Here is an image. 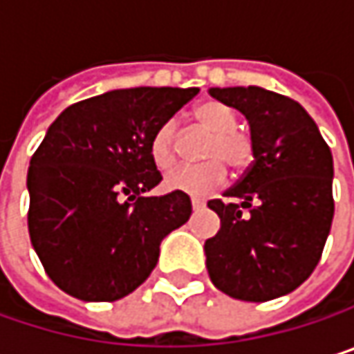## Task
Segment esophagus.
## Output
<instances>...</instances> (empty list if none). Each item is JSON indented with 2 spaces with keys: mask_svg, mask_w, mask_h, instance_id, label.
I'll use <instances>...</instances> for the list:
<instances>
[{
  "mask_svg": "<svg viewBox=\"0 0 354 354\" xmlns=\"http://www.w3.org/2000/svg\"><path fill=\"white\" fill-rule=\"evenodd\" d=\"M190 205H192V209H194V211H198V209H203V207H205V198H196V196H192V198H190Z\"/></svg>",
  "mask_w": 354,
  "mask_h": 354,
  "instance_id": "34e87169",
  "label": "esophagus"
}]
</instances>
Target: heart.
I'll return each mask as SVG.
<instances>
[{"instance_id":"1","label":"heart","mask_w":354,"mask_h":354,"mask_svg":"<svg viewBox=\"0 0 354 354\" xmlns=\"http://www.w3.org/2000/svg\"><path fill=\"white\" fill-rule=\"evenodd\" d=\"M196 122L213 133L207 145V164L203 166H180L166 176V188L174 192H184L192 196H205L219 188L227 170L225 164L234 170H244L252 162L254 145L250 135L238 131V116L230 106L209 100L203 102L194 110ZM149 156L158 170H168L176 156H174V124L164 122L151 137Z\"/></svg>"}]
</instances>
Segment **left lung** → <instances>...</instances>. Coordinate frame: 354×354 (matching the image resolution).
I'll use <instances>...</instances> for the list:
<instances>
[{"label": "left lung", "mask_w": 354, "mask_h": 354, "mask_svg": "<svg viewBox=\"0 0 354 354\" xmlns=\"http://www.w3.org/2000/svg\"><path fill=\"white\" fill-rule=\"evenodd\" d=\"M250 122L254 162L223 196L207 203L219 232L205 242L213 285L242 301H270L314 272L332 227V153L314 118L283 94L211 88Z\"/></svg>", "instance_id": "1"}]
</instances>
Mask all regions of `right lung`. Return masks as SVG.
<instances>
[{"instance_id": "obj_1", "label": "right lung", "mask_w": 354, "mask_h": 354, "mask_svg": "<svg viewBox=\"0 0 354 354\" xmlns=\"http://www.w3.org/2000/svg\"><path fill=\"white\" fill-rule=\"evenodd\" d=\"M196 88L112 90L65 108L28 170L30 242L50 281L82 301L133 293L162 240L192 213L184 192L145 196L162 182L149 143Z\"/></svg>"}]
</instances>
